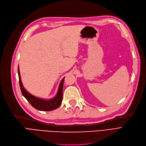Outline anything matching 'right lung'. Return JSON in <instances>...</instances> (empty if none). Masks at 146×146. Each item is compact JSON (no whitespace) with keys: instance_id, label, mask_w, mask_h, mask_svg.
I'll return each instance as SVG.
<instances>
[{"instance_id":"add662e5","label":"right lung","mask_w":146,"mask_h":146,"mask_svg":"<svg viewBox=\"0 0 146 146\" xmlns=\"http://www.w3.org/2000/svg\"><path fill=\"white\" fill-rule=\"evenodd\" d=\"M18 73L19 76V83H20L21 92L23 95V96L27 99V100L34 108L40 111H52L57 109L61 104L62 99V88L64 78L62 79V80L60 82L58 92L57 94L56 95V96L53 98L46 100L36 97L32 96V95L30 94V93H29L26 90H25L21 80L20 73V70H19V66L18 69Z\"/></svg>"}]
</instances>
